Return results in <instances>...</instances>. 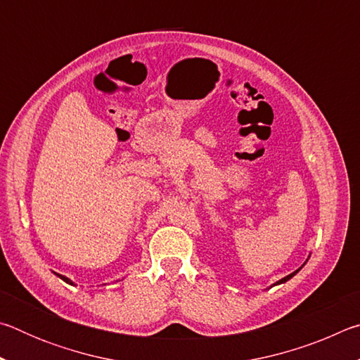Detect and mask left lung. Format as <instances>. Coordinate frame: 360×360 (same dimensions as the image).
I'll use <instances>...</instances> for the list:
<instances>
[{
	"instance_id": "1",
	"label": "left lung",
	"mask_w": 360,
	"mask_h": 360,
	"mask_svg": "<svg viewBox=\"0 0 360 360\" xmlns=\"http://www.w3.org/2000/svg\"><path fill=\"white\" fill-rule=\"evenodd\" d=\"M308 259H309V255H308ZM308 259H307V260H304V264H307V262H308ZM304 264H303V265H302V266H300V268H297V270H295V271H294V273H290V275H288V276H284V278H283V279H279V281H276V283H275V284H273V285H278V284H283V283H288V281H289V279H290V278H294V276H295V275H297V273H298V271H300V270H302V268H303V266H304Z\"/></svg>"
}]
</instances>
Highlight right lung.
<instances>
[{"label":"right lung","mask_w":360,"mask_h":360,"mask_svg":"<svg viewBox=\"0 0 360 360\" xmlns=\"http://www.w3.org/2000/svg\"><path fill=\"white\" fill-rule=\"evenodd\" d=\"M56 275H57V276H58L60 279H63V281H65V283H68V284H71V285H76L75 283H72V281H71V279H70V278H66V276H63V275H58V273H56Z\"/></svg>","instance_id":"right-lung-1"}]
</instances>
